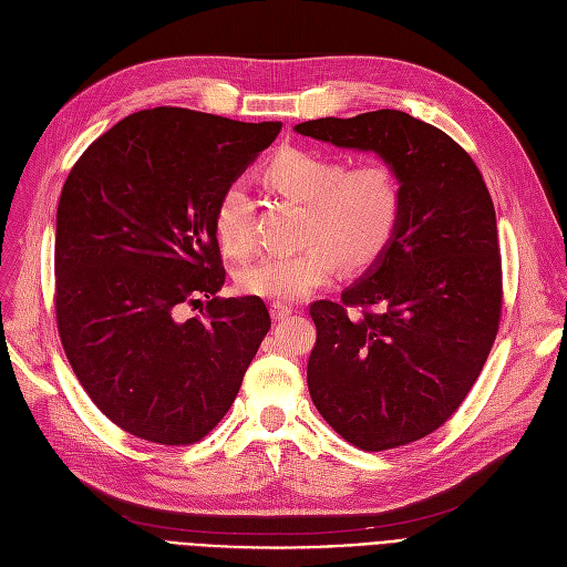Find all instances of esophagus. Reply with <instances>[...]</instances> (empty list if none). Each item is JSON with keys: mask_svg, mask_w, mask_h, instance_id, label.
I'll use <instances>...</instances> for the list:
<instances>
[{"mask_svg": "<svg viewBox=\"0 0 567 567\" xmlns=\"http://www.w3.org/2000/svg\"><path fill=\"white\" fill-rule=\"evenodd\" d=\"M291 308L289 306H285V303H274L271 306V317L276 319V321H282V319H287V317H291Z\"/></svg>", "mask_w": 567, "mask_h": 567, "instance_id": "34e87169", "label": "esophagus"}]
</instances>
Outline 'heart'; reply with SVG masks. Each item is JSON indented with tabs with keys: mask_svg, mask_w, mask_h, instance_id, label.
<instances>
[{
	"mask_svg": "<svg viewBox=\"0 0 567 567\" xmlns=\"http://www.w3.org/2000/svg\"><path fill=\"white\" fill-rule=\"evenodd\" d=\"M264 178L282 195L308 202L299 252L261 257L236 274L250 296L299 301L331 282L344 261L353 268L372 264L389 246L400 216V186L381 161L347 167L344 161L285 148L264 169ZM214 229L225 252L246 257L255 250L252 199L244 182H229L214 208Z\"/></svg>",
	"mask_w": 567,
	"mask_h": 567,
	"instance_id": "heart-1",
	"label": "heart"
}]
</instances>
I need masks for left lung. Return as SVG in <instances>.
<instances>
[{"instance_id":"obj_1","label":"left lung","mask_w":567,"mask_h":567,"mask_svg":"<svg viewBox=\"0 0 567 567\" xmlns=\"http://www.w3.org/2000/svg\"><path fill=\"white\" fill-rule=\"evenodd\" d=\"M293 131L372 152L400 184L389 246L340 303L310 306L308 361L323 421L363 451H391L449 421L487 361L503 296L494 204L464 148L406 112L326 116ZM372 305L379 313L348 312Z\"/></svg>"}]
</instances>
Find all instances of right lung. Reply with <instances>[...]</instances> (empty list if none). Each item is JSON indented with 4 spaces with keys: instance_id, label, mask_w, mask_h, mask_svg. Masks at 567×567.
<instances>
[{
    "instance_id": "add662e5",
    "label": "right lung",
    "mask_w": 567,
    "mask_h": 567,
    "mask_svg": "<svg viewBox=\"0 0 567 567\" xmlns=\"http://www.w3.org/2000/svg\"><path fill=\"white\" fill-rule=\"evenodd\" d=\"M282 124L142 110L89 144L56 206L54 308L66 359L107 419L188 445L229 411L271 329L259 296L220 299L214 208ZM206 309L178 320L184 302Z\"/></svg>"
}]
</instances>
